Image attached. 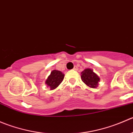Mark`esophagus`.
<instances>
[{"label":"esophagus","mask_w":133,"mask_h":133,"mask_svg":"<svg viewBox=\"0 0 133 133\" xmlns=\"http://www.w3.org/2000/svg\"><path fill=\"white\" fill-rule=\"evenodd\" d=\"M77 69V68L76 67H74V68H73V70H76Z\"/></svg>","instance_id":"1"}]
</instances>
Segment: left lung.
<instances>
[{"label": "left lung", "mask_w": 133, "mask_h": 133, "mask_svg": "<svg viewBox=\"0 0 133 133\" xmlns=\"http://www.w3.org/2000/svg\"><path fill=\"white\" fill-rule=\"evenodd\" d=\"M81 74L82 80L87 85L92 88H95L98 86L100 78L92 69H85Z\"/></svg>", "instance_id": "left-lung-1"}]
</instances>
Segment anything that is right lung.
<instances>
[{"label":"right lung","instance_id":"right-lung-1","mask_svg":"<svg viewBox=\"0 0 133 133\" xmlns=\"http://www.w3.org/2000/svg\"><path fill=\"white\" fill-rule=\"evenodd\" d=\"M64 78V75L60 71L53 70L51 73V75L48 76V79L45 81V84L51 88V89H54L61 84Z\"/></svg>","mask_w":133,"mask_h":133}]
</instances>
